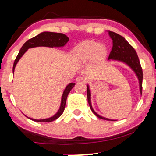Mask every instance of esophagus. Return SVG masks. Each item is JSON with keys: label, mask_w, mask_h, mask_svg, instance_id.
Segmentation results:
<instances>
[{"label": "esophagus", "mask_w": 156, "mask_h": 156, "mask_svg": "<svg viewBox=\"0 0 156 156\" xmlns=\"http://www.w3.org/2000/svg\"><path fill=\"white\" fill-rule=\"evenodd\" d=\"M77 82H84L85 81V78L83 76H78L76 78Z\"/></svg>", "instance_id": "esophagus-1"}]
</instances>
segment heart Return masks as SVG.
<instances>
[{
    "label": "heart",
    "mask_w": 156,
    "mask_h": 156,
    "mask_svg": "<svg viewBox=\"0 0 156 156\" xmlns=\"http://www.w3.org/2000/svg\"><path fill=\"white\" fill-rule=\"evenodd\" d=\"M76 55L82 59H89L92 57L96 60L102 59L107 53V49L103 44L94 40H86L77 46Z\"/></svg>",
    "instance_id": "b5f03b06"
}]
</instances>
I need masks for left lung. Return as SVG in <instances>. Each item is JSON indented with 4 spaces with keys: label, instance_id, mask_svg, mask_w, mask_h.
Instances as JSON below:
<instances>
[{
    "label": "left lung",
    "instance_id": "1",
    "mask_svg": "<svg viewBox=\"0 0 156 156\" xmlns=\"http://www.w3.org/2000/svg\"><path fill=\"white\" fill-rule=\"evenodd\" d=\"M108 32L109 36H110V37L112 39L113 42V47L112 51H111L110 54H109L108 60H114L123 62V63L127 64L128 67H130V69L135 73L136 76L138 80H139V91H140V94L141 95V92H142L143 72L136 52L134 50V48L128 43V41L124 37L113 31H108ZM87 100H88L89 105L90 106L92 112L95 114L97 117H99L100 119H105V120L116 121L114 119H108V118L100 116L99 114H97L94 112V110L92 108V103H91V91L90 89H89V84H87Z\"/></svg>",
    "mask_w": 156,
    "mask_h": 156
}]
</instances>
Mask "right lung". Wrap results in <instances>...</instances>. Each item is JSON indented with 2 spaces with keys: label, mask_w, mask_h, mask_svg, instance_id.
Listing matches in <instances>:
<instances>
[{
  "label": "right lung",
  "mask_w": 156,
  "mask_h": 156,
  "mask_svg": "<svg viewBox=\"0 0 156 156\" xmlns=\"http://www.w3.org/2000/svg\"><path fill=\"white\" fill-rule=\"evenodd\" d=\"M69 41V38L64 34L61 33H55V32H49V31H44L40 33L39 34L37 35L33 38L28 39L27 42H25L21 48L17 58L15 60L13 64V73L15 72V69L16 67V64L20 59L21 57L23 56V54L27 51V50L29 48H35V47H49V48H61L64 47L67 42ZM75 83H70L66 87L65 89L64 90L63 94L62 96V101H61V105L58 112L53 117L47 118V119H35L32 118L28 117L29 119L35 122H51L58 119V117L63 114L64 108H65L66 101H67V98L69 94L71 89L73 88L75 86Z\"/></svg>",
  "instance_id": "add662e5"
}]
</instances>
